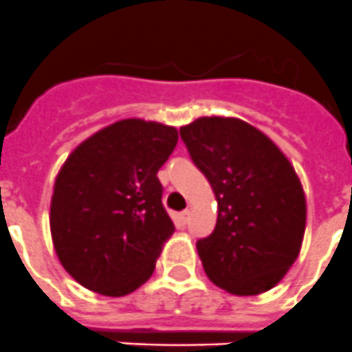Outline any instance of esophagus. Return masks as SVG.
Returning <instances> with one entry per match:
<instances>
[{
    "mask_svg": "<svg viewBox=\"0 0 352 352\" xmlns=\"http://www.w3.org/2000/svg\"><path fill=\"white\" fill-rule=\"evenodd\" d=\"M188 220H190V211H188V210L182 211V213H179V222L185 226V223H188Z\"/></svg>",
    "mask_w": 352,
    "mask_h": 352,
    "instance_id": "esophagus-1",
    "label": "esophagus"
}]
</instances>
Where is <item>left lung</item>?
Masks as SVG:
<instances>
[{"instance_id": "8db88e82", "label": "left lung", "mask_w": 352, "mask_h": 352, "mask_svg": "<svg viewBox=\"0 0 352 352\" xmlns=\"http://www.w3.org/2000/svg\"><path fill=\"white\" fill-rule=\"evenodd\" d=\"M179 135L219 204L213 232L197 241L208 278L238 296L270 291L303 241L307 203L296 170L272 139L238 118H199Z\"/></svg>"}]
</instances>
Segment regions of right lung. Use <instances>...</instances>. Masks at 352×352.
Wrapping results in <instances>:
<instances>
[{
	"mask_svg": "<svg viewBox=\"0 0 352 352\" xmlns=\"http://www.w3.org/2000/svg\"><path fill=\"white\" fill-rule=\"evenodd\" d=\"M178 130L121 120L77 146L61 167L51 201V234L63 268L104 296H125L155 270L174 223L157 173Z\"/></svg>",
	"mask_w": 352,
	"mask_h": 352,
	"instance_id": "1",
	"label": "right lung"
}]
</instances>
